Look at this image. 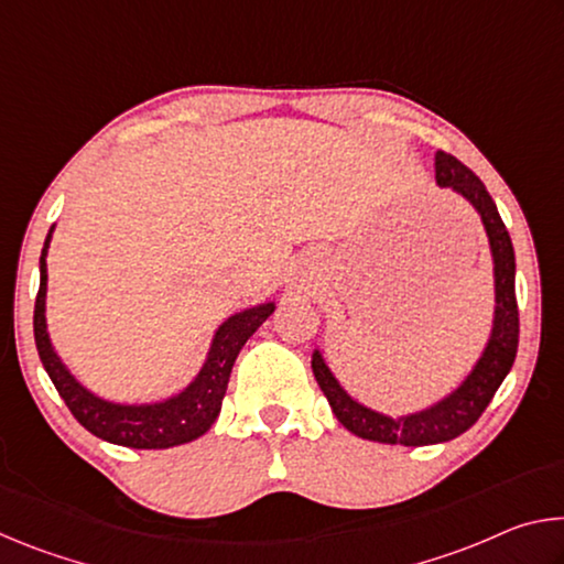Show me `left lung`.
Returning a JSON list of instances; mask_svg holds the SVG:
<instances>
[{
	"label": "left lung",
	"mask_w": 564,
	"mask_h": 564,
	"mask_svg": "<svg viewBox=\"0 0 564 564\" xmlns=\"http://www.w3.org/2000/svg\"><path fill=\"white\" fill-rule=\"evenodd\" d=\"M435 184L441 188H451L455 196L465 198L475 208V214L480 216L485 236H488L495 285L490 333L473 368L467 370V376L451 393L437 398L431 405L403 415H388L383 410H376L352 398L338 383V378L333 376L321 348H313L311 368L323 395L328 398L338 423L352 435L362 437V441L408 447L453 441V437L463 435L467 427L475 425V420L490 405L495 390L502 386L514 356H518L520 318L518 299H514V248L508 228H505L498 214V206H495L482 181L455 156L443 154V151L435 154Z\"/></svg>",
	"instance_id": "obj_1"
}]
</instances>
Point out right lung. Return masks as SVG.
Listing matches in <instances>:
<instances>
[{
	"mask_svg": "<svg viewBox=\"0 0 564 564\" xmlns=\"http://www.w3.org/2000/svg\"><path fill=\"white\" fill-rule=\"evenodd\" d=\"M56 224L46 234V241L40 256V293L34 303V340L40 350L42 366L50 373L54 388L59 390L72 415L87 427L91 435L101 441L137 447V451H164V447L184 445L202 437L216 423L221 413V400L226 395L228 378L246 346V340L259 330L261 323L275 311V301H265L251 308H243L228 316L214 330L208 343L206 358L198 373L188 383L176 390L174 395L149 400V403H117V400L101 398L76 378L69 366L56 352L50 323H46V253L54 236Z\"/></svg>",
	"mask_w": 564,
	"mask_h": 564,
	"instance_id": "right-lung-1",
	"label": "right lung"
}]
</instances>
